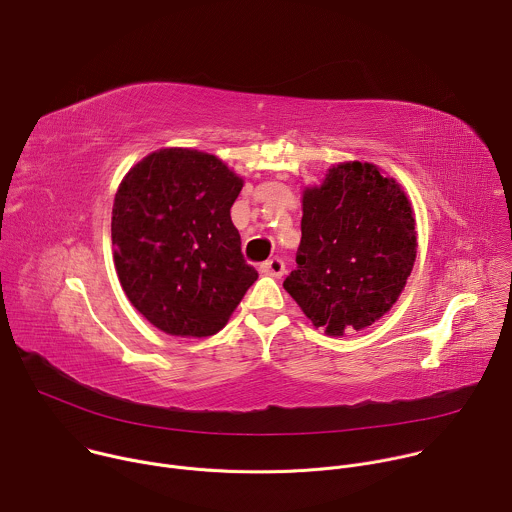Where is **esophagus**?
Wrapping results in <instances>:
<instances>
[{
  "mask_svg": "<svg viewBox=\"0 0 512 512\" xmlns=\"http://www.w3.org/2000/svg\"><path fill=\"white\" fill-rule=\"evenodd\" d=\"M261 271L271 277H281L285 273V263L281 257H271L261 265Z\"/></svg>",
  "mask_w": 512,
  "mask_h": 512,
  "instance_id": "esophagus-1",
  "label": "esophagus"
}]
</instances>
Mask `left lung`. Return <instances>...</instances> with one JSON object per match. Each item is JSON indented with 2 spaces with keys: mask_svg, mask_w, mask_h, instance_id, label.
<instances>
[{
  "mask_svg": "<svg viewBox=\"0 0 512 512\" xmlns=\"http://www.w3.org/2000/svg\"><path fill=\"white\" fill-rule=\"evenodd\" d=\"M298 267L283 287L330 336L385 316L411 275L417 237L401 186L367 162H344L304 190Z\"/></svg>",
  "mask_w": 512,
  "mask_h": 512,
  "instance_id": "left-lung-1",
  "label": "left lung"
}]
</instances>
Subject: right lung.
Listing matches in <instances>:
<instances>
[{
    "mask_svg": "<svg viewBox=\"0 0 512 512\" xmlns=\"http://www.w3.org/2000/svg\"><path fill=\"white\" fill-rule=\"evenodd\" d=\"M243 180L216 156L166 148L135 164L115 194L111 239L135 310L172 336H212L257 281L231 206Z\"/></svg>",
    "mask_w": 512,
    "mask_h": 512,
    "instance_id": "1",
    "label": "right lung"
}]
</instances>
